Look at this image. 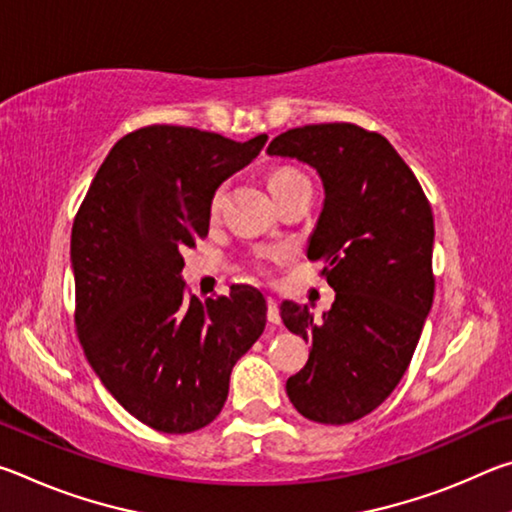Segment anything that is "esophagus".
Listing matches in <instances>:
<instances>
[{
    "instance_id": "obj_1",
    "label": "esophagus",
    "mask_w": 512,
    "mask_h": 512,
    "mask_svg": "<svg viewBox=\"0 0 512 512\" xmlns=\"http://www.w3.org/2000/svg\"><path fill=\"white\" fill-rule=\"evenodd\" d=\"M266 305H268V314H266L268 323H271V325H280L282 318H280V309H277V302H275L273 298H268Z\"/></svg>"
}]
</instances>
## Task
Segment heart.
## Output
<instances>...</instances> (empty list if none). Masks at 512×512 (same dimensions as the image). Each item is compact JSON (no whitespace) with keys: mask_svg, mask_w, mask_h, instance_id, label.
Returning <instances> with one entry per match:
<instances>
[{"mask_svg":"<svg viewBox=\"0 0 512 512\" xmlns=\"http://www.w3.org/2000/svg\"><path fill=\"white\" fill-rule=\"evenodd\" d=\"M300 183H309L307 176H305V173H300L298 169H291V167H280V169H275L271 176H268V189H271V194H280V192H284V189H289L293 185H300ZM223 192H225L223 187H219L214 192L212 203H210L212 214L219 212L221 201H223ZM282 259H284L282 250H266V253L259 255L257 268H259V271H266L268 266L282 262Z\"/></svg>","mask_w":512,"mask_h":512,"instance_id":"heart-1","label":"heart"}]
</instances>
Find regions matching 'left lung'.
<instances>
[{"instance_id": "obj_1", "label": "left lung", "mask_w": 512, "mask_h": 512, "mask_svg": "<svg viewBox=\"0 0 512 512\" xmlns=\"http://www.w3.org/2000/svg\"><path fill=\"white\" fill-rule=\"evenodd\" d=\"M266 153L307 162L323 180L307 257L323 259L336 291L323 320L282 302L284 325L311 343L287 395L309 420L348 424L395 391L420 341L436 287L431 205L391 142L361 126L291 128Z\"/></svg>"}]
</instances>
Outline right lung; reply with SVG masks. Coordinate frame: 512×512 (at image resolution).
Returning <instances> with one entry per match:
<instances>
[{"mask_svg": "<svg viewBox=\"0 0 512 512\" xmlns=\"http://www.w3.org/2000/svg\"><path fill=\"white\" fill-rule=\"evenodd\" d=\"M268 137L187 126L137 128L112 146L72 225L76 332L110 395L155 431L203 429L230 372L266 327L253 287L205 305L185 291L180 250L210 230L212 196Z\"/></svg>", "mask_w": 512, "mask_h": 512, "instance_id": "1", "label": "right lung"}]
</instances>
